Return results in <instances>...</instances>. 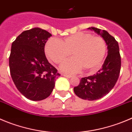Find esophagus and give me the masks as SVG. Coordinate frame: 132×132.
<instances>
[{"mask_svg": "<svg viewBox=\"0 0 132 132\" xmlns=\"http://www.w3.org/2000/svg\"><path fill=\"white\" fill-rule=\"evenodd\" d=\"M63 76H65V77L68 78H71L72 77V76H71V75H65V74H63Z\"/></svg>", "mask_w": 132, "mask_h": 132, "instance_id": "1", "label": "esophagus"}]
</instances>
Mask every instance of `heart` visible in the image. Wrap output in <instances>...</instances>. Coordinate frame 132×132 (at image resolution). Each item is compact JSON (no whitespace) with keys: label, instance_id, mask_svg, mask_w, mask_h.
Returning <instances> with one entry per match:
<instances>
[{"label":"heart","instance_id":"b5f03b06","mask_svg":"<svg viewBox=\"0 0 132 132\" xmlns=\"http://www.w3.org/2000/svg\"><path fill=\"white\" fill-rule=\"evenodd\" d=\"M45 53L56 63H61L71 52L75 57L61 65V70L67 73H76L84 67L87 71H95L100 67L106 52V44L100 36L90 33L78 32L65 38L63 42L51 38L46 42Z\"/></svg>","mask_w":132,"mask_h":132}]
</instances>
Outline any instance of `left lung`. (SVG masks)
<instances>
[{"label":"left lung","instance_id":"8db88e82","mask_svg":"<svg viewBox=\"0 0 132 132\" xmlns=\"http://www.w3.org/2000/svg\"><path fill=\"white\" fill-rule=\"evenodd\" d=\"M100 35L108 45V56L102 67L93 76L82 78L79 85L74 87L75 93L84 100L101 98L113 88L119 78L121 57L117 41L107 31L95 27L89 28Z\"/></svg>","mask_w":132,"mask_h":132}]
</instances>
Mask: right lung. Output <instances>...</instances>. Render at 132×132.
<instances>
[{
    "label": "right lung",
    "mask_w": 132,
    "mask_h": 132,
    "mask_svg": "<svg viewBox=\"0 0 132 132\" xmlns=\"http://www.w3.org/2000/svg\"><path fill=\"white\" fill-rule=\"evenodd\" d=\"M52 34L39 28L22 32L12 43L9 65L17 89L28 99L51 95L60 74L45 56V45Z\"/></svg>",
    "instance_id": "right-lung-1"
}]
</instances>
